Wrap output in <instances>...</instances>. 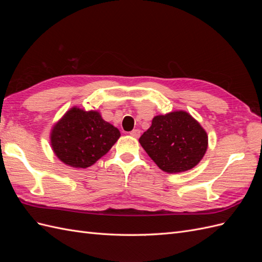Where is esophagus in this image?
<instances>
[{
    "mask_svg": "<svg viewBox=\"0 0 262 262\" xmlns=\"http://www.w3.org/2000/svg\"><path fill=\"white\" fill-rule=\"evenodd\" d=\"M130 136H131V137H133V138L138 139V138L141 136V130H139V129H136V130L131 131V132H130Z\"/></svg>",
    "mask_w": 262,
    "mask_h": 262,
    "instance_id": "34e87169",
    "label": "esophagus"
}]
</instances>
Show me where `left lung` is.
Returning <instances> with one entry per match:
<instances>
[{
	"mask_svg": "<svg viewBox=\"0 0 262 262\" xmlns=\"http://www.w3.org/2000/svg\"><path fill=\"white\" fill-rule=\"evenodd\" d=\"M208 141L207 131L185 110L155 116L139 139L154 163L169 173L195 167L207 152Z\"/></svg>",
	"mask_w": 262,
	"mask_h": 262,
	"instance_id": "8db88e82",
	"label": "left lung"
}]
</instances>
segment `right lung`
Instances as JSON below:
<instances>
[{
    "mask_svg": "<svg viewBox=\"0 0 262 262\" xmlns=\"http://www.w3.org/2000/svg\"><path fill=\"white\" fill-rule=\"evenodd\" d=\"M120 131L105 121L97 110L69 109L50 132L54 155L73 168H87L106 155L120 138Z\"/></svg>",
    "mask_w": 262,
    "mask_h": 262,
    "instance_id": "1",
    "label": "right lung"
}]
</instances>
